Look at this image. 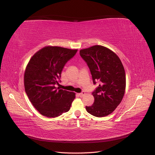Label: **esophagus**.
<instances>
[{
  "label": "esophagus",
  "mask_w": 155,
  "mask_h": 155,
  "mask_svg": "<svg viewBox=\"0 0 155 155\" xmlns=\"http://www.w3.org/2000/svg\"><path fill=\"white\" fill-rule=\"evenodd\" d=\"M85 94V92H81V93H79L78 95H79V96H80V97H83Z\"/></svg>",
  "instance_id": "obj_1"
}]
</instances>
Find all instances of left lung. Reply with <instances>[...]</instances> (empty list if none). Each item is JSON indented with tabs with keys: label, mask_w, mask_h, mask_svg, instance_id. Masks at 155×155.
<instances>
[{
	"label": "left lung",
	"mask_w": 155,
	"mask_h": 155,
	"mask_svg": "<svg viewBox=\"0 0 155 155\" xmlns=\"http://www.w3.org/2000/svg\"><path fill=\"white\" fill-rule=\"evenodd\" d=\"M79 54L87 63L93 83H100L92 92L94 102L87 111L96 117L108 116L122 100L126 86L124 67L114 51L101 45L82 49Z\"/></svg>",
	"instance_id": "left-lung-1"
}]
</instances>
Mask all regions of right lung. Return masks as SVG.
<instances>
[{"label":"right lung","instance_id":"add662e5","mask_svg":"<svg viewBox=\"0 0 155 155\" xmlns=\"http://www.w3.org/2000/svg\"><path fill=\"white\" fill-rule=\"evenodd\" d=\"M78 50L45 46L32 56L24 76L26 94L40 113L55 118L70 110L76 97L74 92L55 87L64 66Z\"/></svg>","mask_w":155,"mask_h":155}]
</instances>
